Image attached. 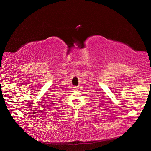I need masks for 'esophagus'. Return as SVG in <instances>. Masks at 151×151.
<instances>
[{
    "label": "esophagus",
    "instance_id": "obj_1",
    "mask_svg": "<svg viewBox=\"0 0 151 151\" xmlns=\"http://www.w3.org/2000/svg\"><path fill=\"white\" fill-rule=\"evenodd\" d=\"M73 89H74V91H78V88H77V87H74Z\"/></svg>",
    "mask_w": 151,
    "mask_h": 151
}]
</instances>
